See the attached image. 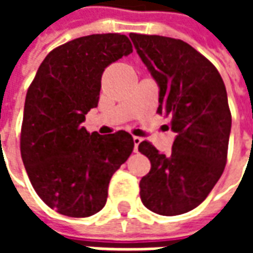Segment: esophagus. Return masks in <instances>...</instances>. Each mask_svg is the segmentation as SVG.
<instances>
[{
    "instance_id": "34e87169",
    "label": "esophagus",
    "mask_w": 253,
    "mask_h": 253,
    "mask_svg": "<svg viewBox=\"0 0 253 253\" xmlns=\"http://www.w3.org/2000/svg\"><path fill=\"white\" fill-rule=\"evenodd\" d=\"M134 139V152H138V145L142 142V138L141 137H132Z\"/></svg>"
}]
</instances>
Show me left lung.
<instances>
[{"instance_id": "8db88e82", "label": "left lung", "mask_w": 253, "mask_h": 253, "mask_svg": "<svg viewBox=\"0 0 253 253\" xmlns=\"http://www.w3.org/2000/svg\"><path fill=\"white\" fill-rule=\"evenodd\" d=\"M132 44L159 85V114L176 132L169 156L152 143L138 150L150 160L139 181L141 201L161 215H179L201 205L226 165L232 127L222 78L209 59L180 39L130 34Z\"/></svg>"}]
</instances>
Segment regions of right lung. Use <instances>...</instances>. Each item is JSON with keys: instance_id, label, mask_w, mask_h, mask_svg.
<instances>
[{"instance_id": "add662e5", "label": "right lung", "mask_w": 253, "mask_h": 253, "mask_svg": "<svg viewBox=\"0 0 253 253\" xmlns=\"http://www.w3.org/2000/svg\"><path fill=\"white\" fill-rule=\"evenodd\" d=\"M131 52V42L121 34L67 42L48 52L27 92L21 159L36 194L59 214L100 211L111 177L131 154L127 131L100 135L83 127L99 103L104 69Z\"/></svg>"}]
</instances>
